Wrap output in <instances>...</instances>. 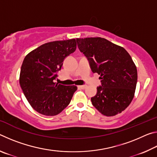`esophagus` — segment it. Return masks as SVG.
<instances>
[{
  "instance_id": "obj_1",
  "label": "esophagus",
  "mask_w": 157,
  "mask_h": 157,
  "mask_svg": "<svg viewBox=\"0 0 157 157\" xmlns=\"http://www.w3.org/2000/svg\"><path fill=\"white\" fill-rule=\"evenodd\" d=\"M86 85H79L78 86V88L79 89H84L86 88Z\"/></svg>"
}]
</instances>
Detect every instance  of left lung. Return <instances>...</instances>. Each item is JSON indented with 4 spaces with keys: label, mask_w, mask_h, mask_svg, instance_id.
<instances>
[{
    "label": "left lung",
    "mask_w": 157,
    "mask_h": 157,
    "mask_svg": "<svg viewBox=\"0 0 157 157\" xmlns=\"http://www.w3.org/2000/svg\"><path fill=\"white\" fill-rule=\"evenodd\" d=\"M79 50L89 61L93 73L102 79V86L91 98L93 105L106 116L121 113L133 100L137 69L124 48L101 37L76 39Z\"/></svg>",
    "instance_id": "obj_1"
}]
</instances>
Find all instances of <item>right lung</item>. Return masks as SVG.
<instances>
[{"label":"right lung","instance_id":"1","mask_svg":"<svg viewBox=\"0 0 157 157\" xmlns=\"http://www.w3.org/2000/svg\"><path fill=\"white\" fill-rule=\"evenodd\" d=\"M75 39L41 45L26 55L21 66L19 82L31 107L45 116H56L70 103L75 85L65 86L54 82L63 59L75 51Z\"/></svg>","mask_w":157,"mask_h":157}]
</instances>
